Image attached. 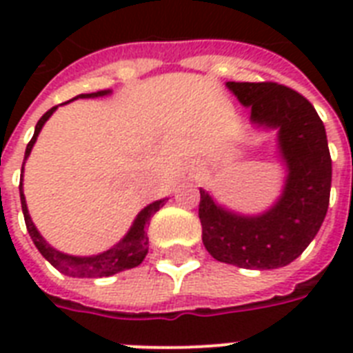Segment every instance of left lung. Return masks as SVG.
Masks as SVG:
<instances>
[{"label":"left lung","mask_w":353,"mask_h":353,"mask_svg":"<svg viewBox=\"0 0 353 353\" xmlns=\"http://www.w3.org/2000/svg\"><path fill=\"white\" fill-rule=\"evenodd\" d=\"M251 121L279 130L288 166L284 192L260 216L225 210L199 188L205 249L218 262L243 269L284 268L302 254L323 225L330 203L332 157L321 117L306 97L276 82H227Z\"/></svg>","instance_id":"left-lung-1"}]
</instances>
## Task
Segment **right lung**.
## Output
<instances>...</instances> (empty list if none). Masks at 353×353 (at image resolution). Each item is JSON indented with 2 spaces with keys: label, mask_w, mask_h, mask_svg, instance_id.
I'll use <instances>...</instances> for the list:
<instances>
[{
  "label": "right lung",
  "mask_w": 353,
  "mask_h": 353,
  "mask_svg": "<svg viewBox=\"0 0 353 353\" xmlns=\"http://www.w3.org/2000/svg\"><path fill=\"white\" fill-rule=\"evenodd\" d=\"M108 93H110V91H97V93H84V95L79 97L80 99H90V97H102L108 95ZM79 97H74V99H79ZM54 110H57V106L51 108L47 113H43V117H41L40 121H38V124H36L34 135H32V139H30L29 144H27V150H25V159L29 157L30 150L34 146L36 137H38L41 126L46 124L47 119L51 117ZM21 172H23V166H21ZM19 198H21V210H23L25 225H27V231H29L30 234V240L34 241L36 249L41 252V256L46 258L52 268H57L60 273L68 274V276H74V279H101V276H112V274L115 273H121L124 269L137 268L139 263L144 260V256H146V252H148V234H146V227H148L150 223V218H152L166 201V199H159V201H154V203H150L148 207H144V209L137 214V218L133 221L132 229L128 231V234L119 241L117 245H113L112 249H108V251L101 252V254H95V256H71V254H63V252L52 249V247L41 238V234L34 227L32 220H30L29 210H27V203H25L23 190H21V183H19Z\"/></svg>",
  "instance_id": "add662e5"
}]
</instances>
